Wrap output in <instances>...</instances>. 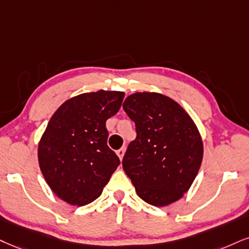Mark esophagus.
<instances>
[{"mask_svg": "<svg viewBox=\"0 0 249 249\" xmlns=\"http://www.w3.org/2000/svg\"><path fill=\"white\" fill-rule=\"evenodd\" d=\"M124 152H125V146H122L121 149H119L118 151H116V155L119 156L120 160H122V158H124Z\"/></svg>", "mask_w": 249, "mask_h": 249, "instance_id": "obj_1", "label": "esophagus"}]
</instances>
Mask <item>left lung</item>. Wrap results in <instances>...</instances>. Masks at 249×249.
Listing matches in <instances>:
<instances>
[{
	"label": "left lung",
	"instance_id": "1",
	"mask_svg": "<svg viewBox=\"0 0 249 249\" xmlns=\"http://www.w3.org/2000/svg\"><path fill=\"white\" fill-rule=\"evenodd\" d=\"M136 125V139L122 166L146 203L165 207L182 197L197 176L203 143L192 118L177 101L160 93L137 92L124 100Z\"/></svg>",
	"mask_w": 249,
	"mask_h": 249
}]
</instances>
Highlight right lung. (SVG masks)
Returning <instances> with one entry per match:
<instances>
[{
    "label": "right lung",
    "mask_w": 249,
    "mask_h": 249,
    "mask_svg": "<svg viewBox=\"0 0 249 249\" xmlns=\"http://www.w3.org/2000/svg\"><path fill=\"white\" fill-rule=\"evenodd\" d=\"M124 93L100 90L64 101L39 142L38 159L46 182L67 203L98 198L120 165L107 145L106 121L121 107Z\"/></svg>",
    "instance_id": "obj_1"
}]
</instances>
